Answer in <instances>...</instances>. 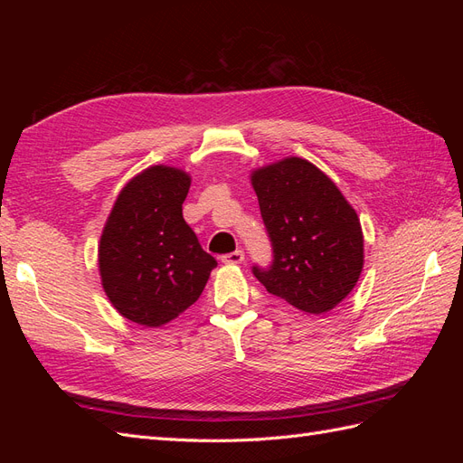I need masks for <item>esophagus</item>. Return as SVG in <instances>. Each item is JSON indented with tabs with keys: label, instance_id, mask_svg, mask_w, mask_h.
Returning a JSON list of instances; mask_svg holds the SVG:
<instances>
[{
	"label": "esophagus",
	"instance_id": "34e87169",
	"mask_svg": "<svg viewBox=\"0 0 463 463\" xmlns=\"http://www.w3.org/2000/svg\"><path fill=\"white\" fill-rule=\"evenodd\" d=\"M243 260H245L243 250H233V253H228L222 257V262H226V264H241Z\"/></svg>",
	"mask_w": 463,
	"mask_h": 463
}]
</instances>
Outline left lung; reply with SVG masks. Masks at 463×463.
Returning a JSON list of instances; mask_svg holds the SVG:
<instances>
[{"instance_id":"left-lung-1","label":"left lung","mask_w":463,"mask_h":463,"mask_svg":"<svg viewBox=\"0 0 463 463\" xmlns=\"http://www.w3.org/2000/svg\"><path fill=\"white\" fill-rule=\"evenodd\" d=\"M272 243L269 269L253 274L272 296L320 315L357 284L363 269L361 223L334 181L303 158H284L250 174Z\"/></svg>"}]
</instances>
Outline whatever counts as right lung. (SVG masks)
<instances>
[{
  "label": "right lung",
  "instance_id": "obj_1",
  "mask_svg": "<svg viewBox=\"0 0 463 463\" xmlns=\"http://www.w3.org/2000/svg\"><path fill=\"white\" fill-rule=\"evenodd\" d=\"M191 177L152 165L119 193L98 245V269L118 313L141 326H162L201 298L216 259L184 220Z\"/></svg>",
  "mask_w": 463,
  "mask_h": 463
}]
</instances>
